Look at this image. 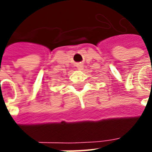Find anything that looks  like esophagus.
<instances>
[{"mask_svg":"<svg viewBox=\"0 0 152 152\" xmlns=\"http://www.w3.org/2000/svg\"><path fill=\"white\" fill-rule=\"evenodd\" d=\"M76 66H77V68L79 70L83 69V64L82 63H78V64H76Z\"/></svg>","mask_w":152,"mask_h":152,"instance_id":"obj_1","label":"esophagus"}]
</instances>
